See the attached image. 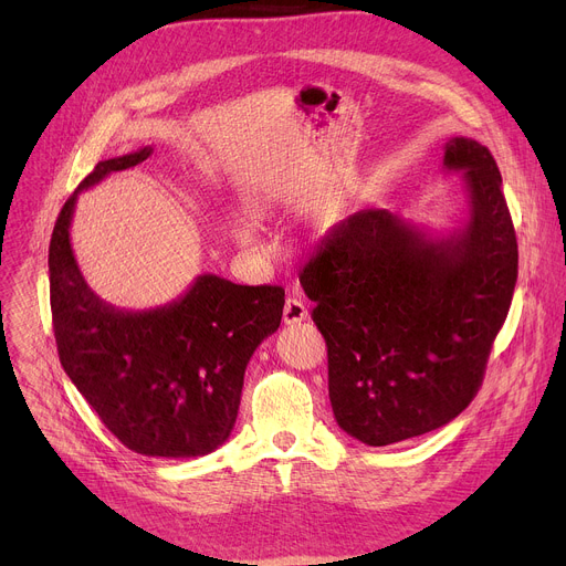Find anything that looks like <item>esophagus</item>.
Listing matches in <instances>:
<instances>
[{"label": "esophagus", "mask_w": 566, "mask_h": 566, "mask_svg": "<svg viewBox=\"0 0 566 566\" xmlns=\"http://www.w3.org/2000/svg\"><path fill=\"white\" fill-rule=\"evenodd\" d=\"M308 317V308L300 297H289L284 304V322L286 325H297V322Z\"/></svg>", "instance_id": "1"}]
</instances>
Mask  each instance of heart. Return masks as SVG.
<instances>
[{
    "instance_id": "1",
    "label": "heart",
    "mask_w": 566,
    "mask_h": 566,
    "mask_svg": "<svg viewBox=\"0 0 566 566\" xmlns=\"http://www.w3.org/2000/svg\"><path fill=\"white\" fill-rule=\"evenodd\" d=\"M262 214H264V208H262V206H258V208H255V217H262ZM234 237H237L239 244H244V247H251V244H255V230H253L251 226H247V223L237 226V230H234Z\"/></svg>"
}]
</instances>
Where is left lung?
Instances as JSON below:
<instances>
[{
	"instance_id": "8db88e82",
	"label": "left lung",
	"mask_w": 566,
	"mask_h": 566,
	"mask_svg": "<svg viewBox=\"0 0 566 566\" xmlns=\"http://www.w3.org/2000/svg\"><path fill=\"white\" fill-rule=\"evenodd\" d=\"M465 219L432 234L389 210L336 223L300 273L327 340L338 426L367 446L432 432L474 398L517 282V239L489 147L446 143Z\"/></svg>"
}]
</instances>
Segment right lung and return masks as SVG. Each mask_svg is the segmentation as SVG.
<instances>
[{"label": "right lung", "instance_id": "obj_1", "mask_svg": "<svg viewBox=\"0 0 566 566\" xmlns=\"http://www.w3.org/2000/svg\"><path fill=\"white\" fill-rule=\"evenodd\" d=\"M149 154L143 147L101 160L62 206L49 247L53 332L66 376L123 446L192 459L230 437L247 365L280 327L284 289L206 273L156 308L127 311L101 300L73 258L75 199Z\"/></svg>", "mask_w": 566, "mask_h": 566}]
</instances>
